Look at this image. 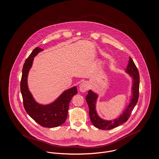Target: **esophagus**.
Wrapping results in <instances>:
<instances>
[{
    "label": "esophagus",
    "mask_w": 159,
    "mask_h": 159,
    "mask_svg": "<svg viewBox=\"0 0 159 159\" xmlns=\"http://www.w3.org/2000/svg\"><path fill=\"white\" fill-rule=\"evenodd\" d=\"M88 84L86 82H82L79 85V90L80 92L85 93L88 90Z\"/></svg>",
    "instance_id": "esophagus-1"
}]
</instances>
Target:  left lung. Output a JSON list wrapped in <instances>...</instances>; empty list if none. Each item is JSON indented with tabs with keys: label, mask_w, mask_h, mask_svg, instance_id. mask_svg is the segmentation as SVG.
I'll list each match as a JSON object with an SVG mask.
<instances>
[{
	"label": "left lung",
	"mask_w": 159,
	"mask_h": 159,
	"mask_svg": "<svg viewBox=\"0 0 159 159\" xmlns=\"http://www.w3.org/2000/svg\"><path fill=\"white\" fill-rule=\"evenodd\" d=\"M125 71L129 74L133 80L132 97L129 104L127 106L123 113L118 118L113 120L107 121L100 118L98 116L96 110V104L98 95L91 89L88 91V94L86 96V101L89 107V118L91 123L94 125V127L99 129L110 130L126 122L138 102L139 96L140 75L137 66L130 57L129 58V63Z\"/></svg>",
	"instance_id": "left-lung-1"
}]
</instances>
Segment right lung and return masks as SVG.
Returning a JSON list of instances; mask_svg holds the SVG:
<instances>
[{
  "label": "right lung",
  "instance_id": "add662e5",
  "mask_svg": "<svg viewBox=\"0 0 159 159\" xmlns=\"http://www.w3.org/2000/svg\"><path fill=\"white\" fill-rule=\"evenodd\" d=\"M38 47L32 52L26 59L23 68L20 80V92L23 99L24 108L28 115L38 124L44 127H56L65 122L72 98L77 93L76 87L65 90L51 104L42 105L36 102L29 91L27 85V77L34 58L43 51Z\"/></svg>",
  "mask_w": 159,
  "mask_h": 159
}]
</instances>
